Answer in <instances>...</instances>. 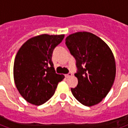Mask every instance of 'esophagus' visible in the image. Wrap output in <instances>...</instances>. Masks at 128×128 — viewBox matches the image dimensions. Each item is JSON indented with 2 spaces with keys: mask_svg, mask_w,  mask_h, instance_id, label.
I'll return each mask as SVG.
<instances>
[{
  "mask_svg": "<svg viewBox=\"0 0 128 128\" xmlns=\"http://www.w3.org/2000/svg\"><path fill=\"white\" fill-rule=\"evenodd\" d=\"M71 76H72V73H69V74H66V75H65V77H66V78H69V77H71Z\"/></svg>",
  "mask_w": 128,
  "mask_h": 128,
  "instance_id": "1",
  "label": "esophagus"
}]
</instances>
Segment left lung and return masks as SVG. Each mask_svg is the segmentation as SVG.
Segmentation results:
<instances>
[{"label":"left lung","instance_id":"8db88e82","mask_svg":"<svg viewBox=\"0 0 128 128\" xmlns=\"http://www.w3.org/2000/svg\"><path fill=\"white\" fill-rule=\"evenodd\" d=\"M66 44L76 60L78 84L71 90L85 106H95L110 91L116 76V63L108 45L95 34L78 32L66 37Z\"/></svg>","mask_w":128,"mask_h":128}]
</instances>
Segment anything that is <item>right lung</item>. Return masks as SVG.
Returning a JSON list of instances; mask_svg holds the SVG:
<instances>
[{
  "instance_id": "right-lung-1",
  "label": "right lung",
  "mask_w": 128,
  "mask_h": 128,
  "mask_svg": "<svg viewBox=\"0 0 128 128\" xmlns=\"http://www.w3.org/2000/svg\"><path fill=\"white\" fill-rule=\"evenodd\" d=\"M64 34H41L28 40L19 49L14 64L16 88L27 102L35 106L46 103L55 92L64 75L56 74L52 51Z\"/></svg>"
}]
</instances>
